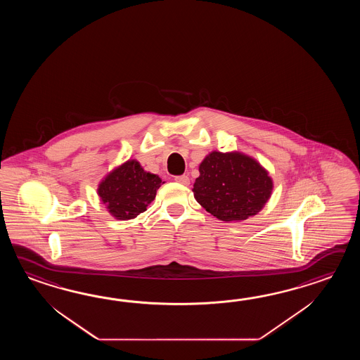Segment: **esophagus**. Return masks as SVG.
Returning <instances> with one entry per match:
<instances>
[{"instance_id": "obj_1", "label": "esophagus", "mask_w": 360, "mask_h": 360, "mask_svg": "<svg viewBox=\"0 0 360 360\" xmlns=\"http://www.w3.org/2000/svg\"><path fill=\"white\" fill-rule=\"evenodd\" d=\"M175 181L179 184H181V185H189V177L186 176V175H181V176L175 177Z\"/></svg>"}]
</instances>
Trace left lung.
Segmentation results:
<instances>
[{"label":"left lung","mask_w":360,"mask_h":360,"mask_svg":"<svg viewBox=\"0 0 360 360\" xmlns=\"http://www.w3.org/2000/svg\"><path fill=\"white\" fill-rule=\"evenodd\" d=\"M274 188L268 169L251 155L214 150L199 165L194 198L221 221H242L259 214Z\"/></svg>","instance_id":"8db88e82"}]
</instances>
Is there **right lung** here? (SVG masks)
Instances as JSON below:
<instances>
[{"mask_svg": "<svg viewBox=\"0 0 360 360\" xmlns=\"http://www.w3.org/2000/svg\"><path fill=\"white\" fill-rule=\"evenodd\" d=\"M163 183L136 160H129L108 172L98 185V195L115 219L131 220L146 212Z\"/></svg>", "mask_w": 360, "mask_h": 360, "instance_id": "add662e5", "label": "right lung"}]
</instances>
